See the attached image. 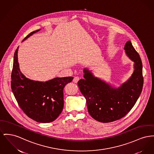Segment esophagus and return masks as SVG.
Instances as JSON below:
<instances>
[{
    "mask_svg": "<svg viewBox=\"0 0 154 154\" xmlns=\"http://www.w3.org/2000/svg\"><path fill=\"white\" fill-rule=\"evenodd\" d=\"M80 80V78L78 77V76H75L74 77V79H73V82H75V83H77V82H79V80Z\"/></svg>",
    "mask_w": 154,
    "mask_h": 154,
    "instance_id": "esophagus-1",
    "label": "esophagus"
}]
</instances>
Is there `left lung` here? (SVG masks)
Here are the masks:
<instances>
[{
	"mask_svg": "<svg viewBox=\"0 0 154 154\" xmlns=\"http://www.w3.org/2000/svg\"><path fill=\"white\" fill-rule=\"evenodd\" d=\"M124 49L134 62V70L126 82L116 88L95 77L88 69H84V78L78 82L82 94L86 99L91 117L102 123H109L125 116L134 106L143 90V64L130 41Z\"/></svg>",
	"mask_w": 154,
	"mask_h": 154,
	"instance_id": "left-lung-1",
	"label": "left lung"
}]
</instances>
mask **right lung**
<instances>
[{"mask_svg":"<svg viewBox=\"0 0 154 154\" xmlns=\"http://www.w3.org/2000/svg\"><path fill=\"white\" fill-rule=\"evenodd\" d=\"M40 29L34 31L23 41ZM18 47L14 54L11 87L19 106L26 115L39 123L54 121L63 108V88L72 77H56L45 82L27 78L19 68Z\"/></svg>","mask_w":154,"mask_h":154,"instance_id":"right-lung-1","label":"right lung"}]
</instances>
